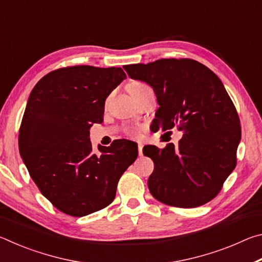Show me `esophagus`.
<instances>
[{"instance_id":"obj_1","label":"esophagus","mask_w":262,"mask_h":262,"mask_svg":"<svg viewBox=\"0 0 262 262\" xmlns=\"http://www.w3.org/2000/svg\"><path fill=\"white\" fill-rule=\"evenodd\" d=\"M139 155L140 156H142L143 155V144H139Z\"/></svg>"}]
</instances>
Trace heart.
<instances>
[{
	"label": "heart",
	"instance_id": "heart-1",
	"mask_svg": "<svg viewBox=\"0 0 262 262\" xmlns=\"http://www.w3.org/2000/svg\"><path fill=\"white\" fill-rule=\"evenodd\" d=\"M145 88H148V85H145V84L142 82H132L128 84V91L130 92L132 96L139 94L142 90H144ZM132 134L134 135V133H132Z\"/></svg>",
	"mask_w": 262,
	"mask_h": 262
}]
</instances>
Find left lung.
Returning <instances> with one entry per match:
<instances>
[{
  "label": "left lung",
  "mask_w": 262,
  "mask_h": 262,
  "mask_svg": "<svg viewBox=\"0 0 262 262\" xmlns=\"http://www.w3.org/2000/svg\"><path fill=\"white\" fill-rule=\"evenodd\" d=\"M123 69L154 89L158 129L183 132L177 147L143 148L155 164L148 179L150 193L179 208L209 202L236 167L242 137L238 113L223 83L205 64L190 59H161Z\"/></svg>",
  "instance_id": "1"
}]
</instances>
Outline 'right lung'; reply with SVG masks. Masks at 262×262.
Here are the masks:
<instances>
[{
    "mask_svg": "<svg viewBox=\"0 0 262 262\" xmlns=\"http://www.w3.org/2000/svg\"><path fill=\"white\" fill-rule=\"evenodd\" d=\"M121 68L74 66L43 76L31 91L18 147L41 194L64 214L82 217L114 200L118 181L137 158L128 140L92 151L90 128L104 117L105 100L123 79Z\"/></svg>",
    "mask_w": 262,
    "mask_h": 262,
    "instance_id": "add662e5",
    "label": "right lung"
}]
</instances>
